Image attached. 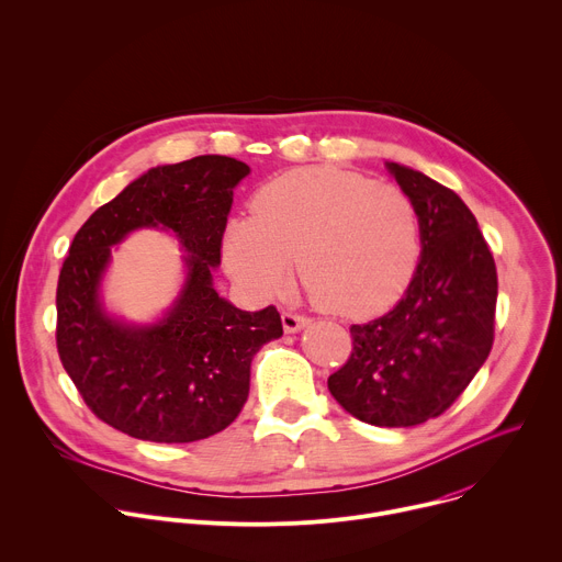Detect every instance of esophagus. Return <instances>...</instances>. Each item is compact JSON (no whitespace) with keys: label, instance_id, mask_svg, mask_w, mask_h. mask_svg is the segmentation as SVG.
<instances>
[{"label":"esophagus","instance_id":"obj_1","mask_svg":"<svg viewBox=\"0 0 562 562\" xmlns=\"http://www.w3.org/2000/svg\"><path fill=\"white\" fill-rule=\"evenodd\" d=\"M311 319L306 315L300 313H291V311H282V327L286 334H295L300 329H304Z\"/></svg>","mask_w":562,"mask_h":562}]
</instances>
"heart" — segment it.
I'll use <instances>...</instances> for the list:
<instances>
[{"mask_svg":"<svg viewBox=\"0 0 562 562\" xmlns=\"http://www.w3.org/2000/svg\"><path fill=\"white\" fill-rule=\"evenodd\" d=\"M224 235V262L256 297L276 295L297 256L315 302L338 315H369L403 295L420 260L414 200L367 176L308 167L267 182Z\"/></svg>","mask_w":562,"mask_h":562,"instance_id":"obj_1","label":"heart"}]
</instances>
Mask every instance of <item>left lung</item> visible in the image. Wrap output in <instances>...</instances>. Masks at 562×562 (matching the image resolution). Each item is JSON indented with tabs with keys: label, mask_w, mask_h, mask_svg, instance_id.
<instances>
[{
	"label": "left lung",
	"mask_w": 562,
	"mask_h": 562,
	"mask_svg": "<svg viewBox=\"0 0 562 562\" xmlns=\"http://www.w3.org/2000/svg\"><path fill=\"white\" fill-rule=\"evenodd\" d=\"M416 204L420 262L389 313L351 325L353 351L329 391L358 420L414 427L445 414L494 345L498 276L473 213L447 187L386 162Z\"/></svg>",
	"instance_id": "obj_1"
}]
</instances>
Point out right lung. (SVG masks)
I'll list each match as a JSON object with an SVG mask.
<instances>
[{
    "instance_id": "1",
    "label": "right lung",
    "mask_w": 562,
    "mask_h": 562,
    "mask_svg": "<svg viewBox=\"0 0 562 562\" xmlns=\"http://www.w3.org/2000/svg\"><path fill=\"white\" fill-rule=\"evenodd\" d=\"M249 171L226 155L150 169L72 237L55 295L57 353L87 407L131 438L195 442L226 429L247 403L254 356L282 336L276 306L249 313L213 289L233 189ZM142 225L173 229L188 251L181 297L148 328L120 324L99 300L110 247Z\"/></svg>"
}]
</instances>
